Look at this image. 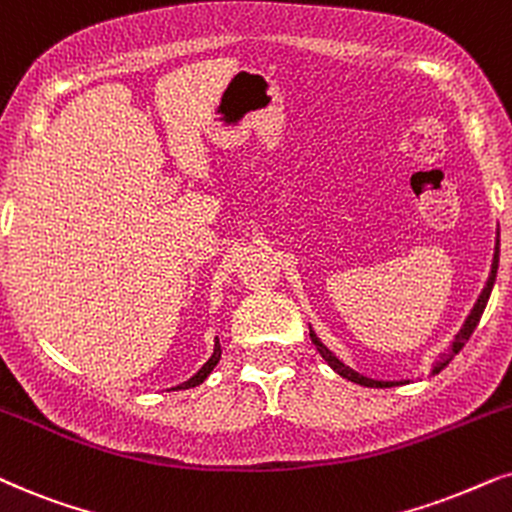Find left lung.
<instances>
[{"label":"left lung","instance_id":"left-lung-1","mask_svg":"<svg viewBox=\"0 0 512 512\" xmlns=\"http://www.w3.org/2000/svg\"><path fill=\"white\" fill-rule=\"evenodd\" d=\"M496 270H499V240H496V247H494V263H491L489 280H487V284H484L482 294H480V298H477V303L473 305V310H470V315L466 317V322H463L461 331H459V334H456L454 343H451V348L440 357V362H435L433 374H440V371H442L444 367H447V364H449L451 360H454V355H459V350L463 348V345H466L470 334H473V331H475L477 322H480V317H482V313H484V308H487V301H489V296H491V287H494V282H496ZM310 338H313L315 348L320 350V355L324 357V360H327L329 367L334 369L338 376L348 378V381L360 383V386H367V388H393V386H400V383H402V381H374V378L357 374L355 369H350L348 364H343L334 353H331L327 345H324V343L320 341V338H317V334H315L313 329H310Z\"/></svg>","mask_w":512,"mask_h":512}]
</instances>
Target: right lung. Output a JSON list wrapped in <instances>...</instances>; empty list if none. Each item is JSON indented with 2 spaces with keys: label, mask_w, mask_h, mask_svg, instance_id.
I'll list each match as a JSON object with an SVG mask.
<instances>
[{
  "label": "right lung",
  "mask_w": 512,
  "mask_h": 512,
  "mask_svg": "<svg viewBox=\"0 0 512 512\" xmlns=\"http://www.w3.org/2000/svg\"><path fill=\"white\" fill-rule=\"evenodd\" d=\"M218 360H221V343H218V338H216V343H214V355L209 357V362L204 364V367L199 369L197 374L190 378V381L181 383V386H178V388H183V390H185V388H195V386H199V383H202L204 378H207V376L211 374V371H214V367L218 364Z\"/></svg>",
  "instance_id": "right-lung-1"
}]
</instances>
